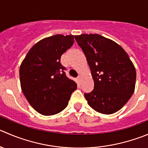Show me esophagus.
<instances>
[{"label": "esophagus", "mask_w": 148, "mask_h": 148, "mask_svg": "<svg viewBox=\"0 0 148 148\" xmlns=\"http://www.w3.org/2000/svg\"><path fill=\"white\" fill-rule=\"evenodd\" d=\"M81 79H82V77L81 76H78V77H77V80H78L79 81V82H81Z\"/></svg>", "instance_id": "esophagus-1"}]
</instances>
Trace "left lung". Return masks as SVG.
<instances>
[{"label":"left lung","instance_id":"left-lung-1","mask_svg":"<svg viewBox=\"0 0 148 148\" xmlns=\"http://www.w3.org/2000/svg\"><path fill=\"white\" fill-rule=\"evenodd\" d=\"M84 52L94 81V89L84 97L97 112L119 110L134 92L136 70L128 54L119 44L98 34L75 35Z\"/></svg>","mask_w":148,"mask_h":148}]
</instances>
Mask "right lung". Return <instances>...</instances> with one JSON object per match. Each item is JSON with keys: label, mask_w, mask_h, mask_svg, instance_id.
Returning <instances> with one entry per match:
<instances>
[{"label": "right lung", "mask_w": 148, "mask_h": 148, "mask_svg": "<svg viewBox=\"0 0 148 148\" xmlns=\"http://www.w3.org/2000/svg\"><path fill=\"white\" fill-rule=\"evenodd\" d=\"M74 35L56 34L34 44L21 62V90L39 114L52 116L67 106L77 84L66 76L61 56L74 44Z\"/></svg>", "instance_id": "right-lung-1"}]
</instances>
